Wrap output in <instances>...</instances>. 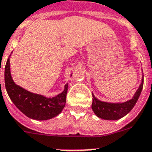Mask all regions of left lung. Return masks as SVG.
<instances>
[{"label":"left lung","mask_w":152,"mask_h":152,"mask_svg":"<svg viewBox=\"0 0 152 152\" xmlns=\"http://www.w3.org/2000/svg\"><path fill=\"white\" fill-rule=\"evenodd\" d=\"M144 85V76L140 87L133 98L123 103H109L99 101L93 94V102L91 108L97 117L106 120H117L127 115L136 104L140 97Z\"/></svg>","instance_id":"8db88e82"}]
</instances>
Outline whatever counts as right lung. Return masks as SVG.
Listing matches in <instances>:
<instances>
[{"mask_svg": "<svg viewBox=\"0 0 152 152\" xmlns=\"http://www.w3.org/2000/svg\"><path fill=\"white\" fill-rule=\"evenodd\" d=\"M10 56L4 69V83L6 91L12 102L17 108L30 119L47 120L61 113L66 102L68 83L61 94L54 97H46L29 92L16 85L10 72Z\"/></svg>", "mask_w": 152, "mask_h": 152, "instance_id": "obj_1", "label": "right lung"}]
</instances>
